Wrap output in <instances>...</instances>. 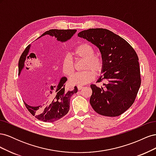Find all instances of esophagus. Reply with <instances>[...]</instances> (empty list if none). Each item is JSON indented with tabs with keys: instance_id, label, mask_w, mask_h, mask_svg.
Returning a JSON list of instances; mask_svg holds the SVG:
<instances>
[{
	"instance_id": "34e87169",
	"label": "esophagus",
	"mask_w": 156,
	"mask_h": 156,
	"mask_svg": "<svg viewBox=\"0 0 156 156\" xmlns=\"http://www.w3.org/2000/svg\"><path fill=\"white\" fill-rule=\"evenodd\" d=\"M83 88V86H78L77 87V88H78V90H81Z\"/></svg>"
}]
</instances>
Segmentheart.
Instances as JSON below:
<instances>
[{
	"label": "heart",
	"mask_w": 156,
	"mask_h": 156,
	"mask_svg": "<svg viewBox=\"0 0 156 156\" xmlns=\"http://www.w3.org/2000/svg\"><path fill=\"white\" fill-rule=\"evenodd\" d=\"M74 54L78 58L85 61L83 69L87 71L73 75L69 78V82L71 85L73 86L84 85L94 79L95 76L94 72L96 74L101 72L103 69V60L100 56L94 55L95 51L94 48L88 44H81L77 46L74 50ZM62 68L63 73L67 76H70L74 73V63L69 56H66L64 58Z\"/></svg>",
	"instance_id": "b5f03b06"
}]
</instances>
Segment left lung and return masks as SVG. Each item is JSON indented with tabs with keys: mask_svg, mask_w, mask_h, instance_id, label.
Returning a JSON list of instances; mask_svg holds the SVG:
<instances>
[{
	"mask_svg": "<svg viewBox=\"0 0 156 156\" xmlns=\"http://www.w3.org/2000/svg\"><path fill=\"white\" fill-rule=\"evenodd\" d=\"M78 36L100 50L103 69L98 82L107 81L104 87L91 84L90 103L101 115L120 116L133 104L140 86L137 55L124 39L107 29H90L80 32Z\"/></svg>",
	"mask_w": 156,
	"mask_h": 156,
	"instance_id": "obj_1",
	"label": "left lung"
}]
</instances>
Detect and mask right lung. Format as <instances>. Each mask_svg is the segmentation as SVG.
<instances>
[{
  "label": "right lung",
  "mask_w": 156,
  "mask_h": 156,
  "mask_svg": "<svg viewBox=\"0 0 156 156\" xmlns=\"http://www.w3.org/2000/svg\"><path fill=\"white\" fill-rule=\"evenodd\" d=\"M76 30H58L51 29L46 31L40 37L45 35L55 36L57 41L65 42L69 40L76 32ZM38 37V38H39ZM30 45H29L23 51L19 60L18 75L20 76L22 70L25 68V60L29 53ZM67 78L62 77L60 79L55 89L50 93V98L45 102L36 106H30L24 101L27 108L37 119L45 122H53L62 119L69 110V100L73 94L77 92V87H75L73 90H67L65 88V83ZM28 84L23 80L22 82V92L24 95L28 93Z\"/></svg>",
  "instance_id": "obj_1"
}]
</instances>
